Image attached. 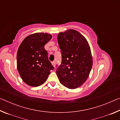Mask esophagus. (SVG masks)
<instances>
[{
    "instance_id": "obj_1",
    "label": "esophagus",
    "mask_w": 120,
    "mask_h": 120,
    "mask_svg": "<svg viewBox=\"0 0 120 120\" xmlns=\"http://www.w3.org/2000/svg\"><path fill=\"white\" fill-rule=\"evenodd\" d=\"M52 64L53 65V66L54 67H55V66H56V62H55V61L52 62Z\"/></svg>"
}]
</instances>
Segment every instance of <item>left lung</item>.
Returning <instances> with one entry per match:
<instances>
[{
	"mask_svg": "<svg viewBox=\"0 0 120 120\" xmlns=\"http://www.w3.org/2000/svg\"><path fill=\"white\" fill-rule=\"evenodd\" d=\"M62 62L56 73L61 84L69 89L80 87L88 78L93 66L90 46L84 36L75 30L58 35Z\"/></svg>",
	"mask_w": 120,
	"mask_h": 120,
	"instance_id": "1",
	"label": "left lung"
}]
</instances>
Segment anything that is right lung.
Segmentation results:
<instances>
[{
	"label": "right lung",
	"instance_id": "1",
	"mask_svg": "<svg viewBox=\"0 0 120 120\" xmlns=\"http://www.w3.org/2000/svg\"><path fill=\"white\" fill-rule=\"evenodd\" d=\"M50 34L36 33L27 36L19 45L17 53V68L26 84L37 87L47 79L54 68L49 60L44 45L51 39Z\"/></svg>",
	"mask_w": 120,
	"mask_h": 120
}]
</instances>
